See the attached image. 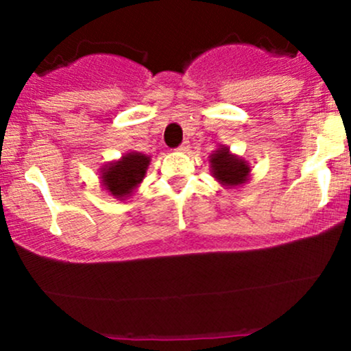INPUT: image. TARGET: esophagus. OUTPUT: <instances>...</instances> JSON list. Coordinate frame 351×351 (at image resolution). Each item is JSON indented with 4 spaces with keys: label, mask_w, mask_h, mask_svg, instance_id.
I'll return each instance as SVG.
<instances>
[{
    "label": "esophagus",
    "mask_w": 351,
    "mask_h": 351,
    "mask_svg": "<svg viewBox=\"0 0 351 351\" xmlns=\"http://www.w3.org/2000/svg\"><path fill=\"white\" fill-rule=\"evenodd\" d=\"M189 150V143L188 142H183L178 147V152H181V153H186Z\"/></svg>",
    "instance_id": "1"
}]
</instances>
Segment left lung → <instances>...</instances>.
<instances>
[{"label": "left lung", "mask_w": 351, "mask_h": 351, "mask_svg": "<svg viewBox=\"0 0 351 351\" xmlns=\"http://www.w3.org/2000/svg\"><path fill=\"white\" fill-rule=\"evenodd\" d=\"M213 176L228 188H236L249 180L251 167L245 160L232 155L228 147H221L209 156Z\"/></svg>", "instance_id": "obj_1"}]
</instances>
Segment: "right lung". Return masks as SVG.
<instances>
[{
    "instance_id": "add662e5",
    "label": "right lung",
    "mask_w": 351,
    "mask_h": 351,
    "mask_svg": "<svg viewBox=\"0 0 351 351\" xmlns=\"http://www.w3.org/2000/svg\"><path fill=\"white\" fill-rule=\"evenodd\" d=\"M148 165H150V156L138 152L127 153L119 162L108 163L102 168L100 171L102 186L115 198H128L143 181Z\"/></svg>"
}]
</instances>
